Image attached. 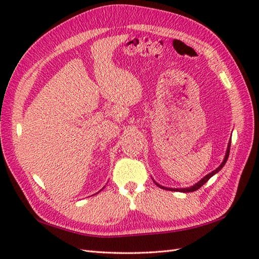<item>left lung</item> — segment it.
<instances>
[{"mask_svg":"<svg viewBox=\"0 0 259 259\" xmlns=\"http://www.w3.org/2000/svg\"><path fill=\"white\" fill-rule=\"evenodd\" d=\"M230 144H232V139H229V141H228V145H227V150H226V153H225V157H224V160H223V162L219 164V167L218 168H216L214 170H212L211 172H209L208 175H206L205 177L203 178H201L199 181H198V183H196L195 185H192V186H190V187H186V188H168V187H164V186H161V185H159L157 181H155L153 180V178H152V180L155 181V184L159 187V188H162V189H166V190H174V191H181V192H191V191H195V190H197V189H199L200 187L203 185V184H206L207 181L210 179L213 175H216V174H218L219 171H221V170L223 169V167L225 166V163L227 162V159H228V157H229V150H230Z\"/></svg>","mask_w":259,"mask_h":259,"instance_id":"obj_1","label":"left lung"}]
</instances>
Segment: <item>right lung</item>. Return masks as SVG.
<instances>
[{
    "mask_svg": "<svg viewBox=\"0 0 259 259\" xmlns=\"http://www.w3.org/2000/svg\"><path fill=\"white\" fill-rule=\"evenodd\" d=\"M103 188H104V187H103ZM103 188H102V189H103ZM102 189H101V190H102ZM101 190H100V191H101ZM97 194H99V191H98V192H97Z\"/></svg>",
    "mask_w": 259,
    "mask_h": 259,
    "instance_id": "1",
    "label": "right lung"
}]
</instances>
